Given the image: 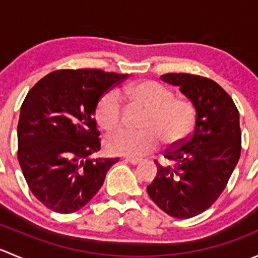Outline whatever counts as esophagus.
Masks as SVG:
<instances>
[{
    "mask_svg": "<svg viewBox=\"0 0 258 258\" xmlns=\"http://www.w3.org/2000/svg\"><path fill=\"white\" fill-rule=\"evenodd\" d=\"M126 162H130L131 165H139V163H141V160H139V158H132V157H127Z\"/></svg>",
    "mask_w": 258,
    "mask_h": 258,
    "instance_id": "1",
    "label": "esophagus"
}]
</instances>
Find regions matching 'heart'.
<instances>
[{"label":"heart","mask_w":258,"mask_h":258,"mask_svg":"<svg viewBox=\"0 0 258 258\" xmlns=\"http://www.w3.org/2000/svg\"><path fill=\"white\" fill-rule=\"evenodd\" d=\"M123 96L131 106L146 110L141 131H122L106 141V147L116 155L140 157L157 148L160 140L167 147L183 144L196 124V107L187 98L155 81H142L123 88ZM95 117L103 131L112 134L124 123L121 98L116 91H108L98 100Z\"/></svg>","instance_id":"obj_1"}]
</instances>
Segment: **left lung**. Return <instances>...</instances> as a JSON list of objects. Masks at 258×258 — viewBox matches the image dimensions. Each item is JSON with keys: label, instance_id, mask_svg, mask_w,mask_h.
I'll return each instance as SVG.
<instances>
[{"label": "left lung", "instance_id": "left-lung-1", "mask_svg": "<svg viewBox=\"0 0 258 258\" xmlns=\"http://www.w3.org/2000/svg\"><path fill=\"white\" fill-rule=\"evenodd\" d=\"M161 80L178 86L196 107L191 136L163 157L157 176L147 186L151 200L176 218H191L220 197L241 155L240 116L231 96L215 81L191 74H166Z\"/></svg>", "mask_w": 258, "mask_h": 258}]
</instances>
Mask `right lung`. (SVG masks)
I'll use <instances>...</instances> for the list:
<instances>
[{
  "mask_svg": "<svg viewBox=\"0 0 258 258\" xmlns=\"http://www.w3.org/2000/svg\"><path fill=\"white\" fill-rule=\"evenodd\" d=\"M127 75L97 69L58 70L28 91L17 126V158L33 196L49 210L74 213L92 200L118 158L101 150L98 100Z\"/></svg>",
  "mask_w": 258,
  "mask_h": 258,
  "instance_id": "add662e5",
  "label": "right lung"
}]
</instances>
